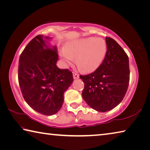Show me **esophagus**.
Returning a JSON list of instances; mask_svg holds the SVG:
<instances>
[{"instance_id": "obj_1", "label": "esophagus", "mask_w": 150, "mask_h": 150, "mask_svg": "<svg viewBox=\"0 0 150 150\" xmlns=\"http://www.w3.org/2000/svg\"><path fill=\"white\" fill-rule=\"evenodd\" d=\"M73 79H77L79 78V75L75 73H73Z\"/></svg>"}]
</instances>
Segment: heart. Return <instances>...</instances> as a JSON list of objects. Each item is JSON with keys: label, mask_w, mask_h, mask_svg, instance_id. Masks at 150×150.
Here are the masks:
<instances>
[{"label": "heart", "mask_w": 150, "mask_h": 150, "mask_svg": "<svg viewBox=\"0 0 150 150\" xmlns=\"http://www.w3.org/2000/svg\"><path fill=\"white\" fill-rule=\"evenodd\" d=\"M107 45L103 38L95 37L82 38L67 43L60 55L66 66L75 62L85 73H92L100 67L105 59Z\"/></svg>", "instance_id": "obj_1"}]
</instances>
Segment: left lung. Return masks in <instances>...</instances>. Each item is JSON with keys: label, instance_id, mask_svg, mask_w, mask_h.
Masks as SVG:
<instances>
[{"label": "left lung", "instance_id": "obj_1", "mask_svg": "<svg viewBox=\"0 0 150 150\" xmlns=\"http://www.w3.org/2000/svg\"><path fill=\"white\" fill-rule=\"evenodd\" d=\"M105 39L107 52L102 64L93 73L80 75L85 83L83 99L100 112L110 110L121 103L130 80L128 55L115 40Z\"/></svg>", "mask_w": 150, "mask_h": 150}]
</instances>
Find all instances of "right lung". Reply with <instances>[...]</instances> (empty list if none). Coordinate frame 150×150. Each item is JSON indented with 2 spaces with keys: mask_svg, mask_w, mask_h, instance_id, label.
Here are the masks:
<instances>
[{
  "mask_svg": "<svg viewBox=\"0 0 150 150\" xmlns=\"http://www.w3.org/2000/svg\"><path fill=\"white\" fill-rule=\"evenodd\" d=\"M52 38L38 35L20 55L18 82L24 100L38 112L52 116L63 104V95L73 82L72 73L57 67L59 59Z\"/></svg>",
  "mask_w": 150,
  "mask_h": 150,
  "instance_id": "1",
  "label": "right lung"
}]
</instances>
